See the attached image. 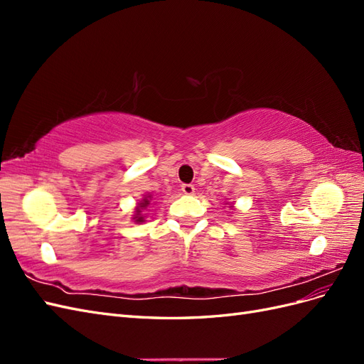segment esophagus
Here are the masks:
<instances>
[{
    "label": "esophagus",
    "mask_w": 364,
    "mask_h": 364,
    "mask_svg": "<svg viewBox=\"0 0 364 364\" xmlns=\"http://www.w3.org/2000/svg\"><path fill=\"white\" fill-rule=\"evenodd\" d=\"M182 191H183V194H186V196H193L194 191H196V188H194V185H191V183H183V185H182Z\"/></svg>",
    "instance_id": "obj_1"
}]
</instances>
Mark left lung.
I'll return each instance as SVG.
<instances>
[{"instance_id":"left-lung-1","label":"left lung","mask_w":364,"mask_h":364,"mask_svg":"<svg viewBox=\"0 0 364 364\" xmlns=\"http://www.w3.org/2000/svg\"><path fill=\"white\" fill-rule=\"evenodd\" d=\"M229 208H234V206H229Z\"/></svg>"}]
</instances>
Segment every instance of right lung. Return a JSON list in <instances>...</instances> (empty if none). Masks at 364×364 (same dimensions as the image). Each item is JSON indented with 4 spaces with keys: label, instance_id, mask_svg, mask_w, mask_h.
Returning <instances> with one entry per match:
<instances>
[{
    "label": "right lung",
    "instance_id": "1",
    "mask_svg": "<svg viewBox=\"0 0 364 364\" xmlns=\"http://www.w3.org/2000/svg\"><path fill=\"white\" fill-rule=\"evenodd\" d=\"M151 200H153L151 194H144V197H142V199L136 203L135 211H134V217H132V220H134L135 223H144L146 222L144 211H147V208L151 203Z\"/></svg>",
    "mask_w": 364,
    "mask_h": 364
}]
</instances>
